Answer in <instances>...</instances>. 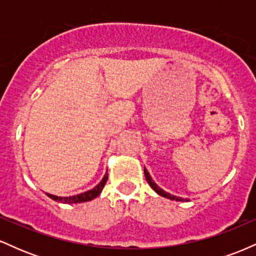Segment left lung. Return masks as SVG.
Instances as JSON below:
<instances>
[{
  "label": "left lung",
  "mask_w": 256,
  "mask_h": 256,
  "mask_svg": "<svg viewBox=\"0 0 256 256\" xmlns=\"http://www.w3.org/2000/svg\"><path fill=\"white\" fill-rule=\"evenodd\" d=\"M144 176H146V182H148V184L150 185V188L152 190H154L156 194H158V195L160 196H162V198H170V200H173V201H189V198H186V200H184V198H177V196H174V195H171V194H168V192H166L165 190H162L161 189L160 186H158V184L155 183L154 180H152V177H150V174H149V172L146 171V168L144 167Z\"/></svg>",
  "instance_id": "8db88e82"
}]
</instances>
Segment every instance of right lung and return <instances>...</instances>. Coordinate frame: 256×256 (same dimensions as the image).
Here are the masks:
<instances>
[{"label": "right lung", "mask_w": 256, "mask_h": 256, "mask_svg": "<svg viewBox=\"0 0 256 256\" xmlns=\"http://www.w3.org/2000/svg\"><path fill=\"white\" fill-rule=\"evenodd\" d=\"M107 179H108V173H106L104 177L102 178V180L100 182V183L96 185L94 189L89 190V192L78 194V195H74V196H68V198H60V196L52 195V194H46V196H49V198H50L52 200H54V201L61 202V204H80V202L91 201V200L98 198L100 194H101L102 189H104V186L106 185V182H107Z\"/></svg>", "instance_id": "1"}]
</instances>
